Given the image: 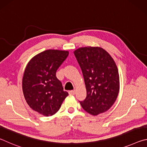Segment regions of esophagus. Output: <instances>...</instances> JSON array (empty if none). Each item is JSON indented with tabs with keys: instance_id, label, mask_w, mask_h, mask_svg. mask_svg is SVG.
Masks as SVG:
<instances>
[{
	"instance_id": "1",
	"label": "esophagus",
	"mask_w": 147,
	"mask_h": 147,
	"mask_svg": "<svg viewBox=\"0 0 147 147\" xmlns=\"http://www.w3.org/2000/svg\"><path fill=\"white\" fill-rule=\"evenodd\" d=\"M69 94H71V95H74L76 93V90H72L69 91Z\"/></svg>"
}]
</instances>
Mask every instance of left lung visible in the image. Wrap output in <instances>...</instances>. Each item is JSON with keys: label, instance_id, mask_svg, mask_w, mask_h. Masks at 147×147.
<instances>
[{"label": "left lung", "instance_id": "8db88e82", "mask_svg": "<svg viewBox=\"0 0 147 147\" xmlns=\"http://www.w3.org/2000/svg\"><path fill=\"white\" fill-rule=\"evenodd\" d=\"M82 71L86 88L82 108L92 115L106 112L117 98L120 82L117 67L108 52L100 47H80L74 51Z\"/></svg>", "mask_w": 147, "mask_h": 147}]
</instances>
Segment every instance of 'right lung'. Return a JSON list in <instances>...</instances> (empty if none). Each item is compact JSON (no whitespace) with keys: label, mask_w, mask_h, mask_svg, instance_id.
I'll list each match as a JSON object with an SVG mask.
<instances>
[{"label":"right lung","mask_w":147,"mask_h":147,"mask_svg":"<svg viewBox=\"0 0 147 147\" xmlns=\"http://www.w3.org/2000/svg\"><path fill=\"white\" fill-rule=\"evenodd\" d=\"M68 55L67 51L46 50L26 65L22 81L23 94L30 108L41 115H54L68 96L56 76L57 69Z\"/></svg>","instance_id":"right-lung-1"}]
</instances>
